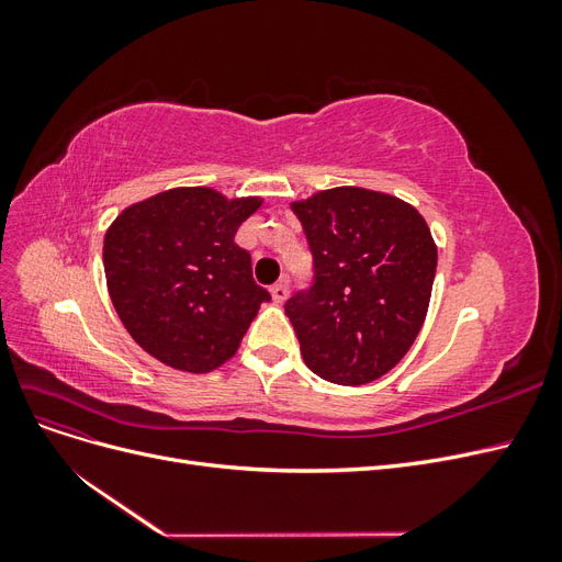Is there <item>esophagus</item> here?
Returning <instances> with one entry per match:
<instances>
[{
  "instance_id": "esophagus-1",
  "label": "esophagus",
  "mask_w": 562,
  "mask_h": 562,
  "mask_svg": "<svg viewBox=\"0 0 562 562\" xmlns=\"http://www.w3.org/2000/svg\"><path fill=\"white\" fill-rule=\"evenodd\" d=\"M269 293H271V297H274L277 304H281V302H285V297H288V293H291V291H288V283L285 281H279V283H274V285L269 288Z\"/></svg>"
}]
</instances>
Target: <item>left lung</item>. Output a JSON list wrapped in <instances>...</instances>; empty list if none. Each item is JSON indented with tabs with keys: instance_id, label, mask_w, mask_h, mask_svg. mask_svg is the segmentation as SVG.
<instances>
[{
	"instance_id": "obj_1",
	"label": "left lung",
	"mask_w": 562,
	"mask_h": 562,
	"mask_svg": "<svg viewBox=\"0 0 562 562\" xmlns=\"http://www.w3.org/2000/svg\"><path fill=\"white\" fill-rule=\"evenodd\" d=\"M293 213L314 260V283L285 302L304 363L345 386L386 375L429 310L431 229L411 203L363 187L323 190Z\"/></svg>"
}]
</instances>
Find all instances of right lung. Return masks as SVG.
Here are the masks:
<instances>
[{
  "mask_svg": "<svg viewBox=\"0 0 562 562\" xmlns=\"http://www.w3.org/2000/svg\"><path fill=\"white\" fill-rule=\"evenodd\" d=\"M262 199L178 187L119 215L105 234L108 291L124 328L149 356L184 372L229 361L271 295L234 244Z\"/></svg>",
  "mask_w": 562,
  "mask_h": 562,
  "instance_id": "obj_1",
  "label": "right lung"
}]
</instances>
